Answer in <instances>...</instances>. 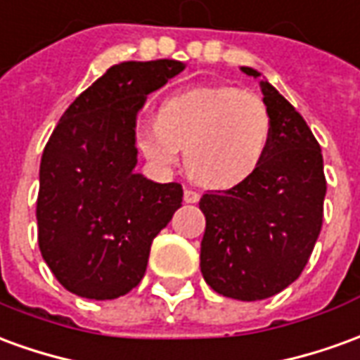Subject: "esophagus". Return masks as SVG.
Masks as SVG:
<instances>
[{"instance_id": "34e87169", "label": "esophagus", "mask_w": 360, "mask_h": 360, "mask_svg": "<svg viewBox=\"0 0 360 360\" xmlns=\"http://www.w3.org/2000/svg\"><path fill=\"white\" fill-rule=\"evenodd\" d=\"M183 198H185V202H198V195L197 191H193V188H185V193H183Z\"/></svg>"}]
</instances>
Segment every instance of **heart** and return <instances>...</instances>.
I'll list each match as a JSON object with an SVG mask.
<instances>
[{"label": "heart", "instance_id": "b5f03b06", "mask_svg": "<svg viewBox=\"0 0 360 360\" xmlns=\"http://www.w3.org/2000/svg\"><path fill=\"white\" fill-rule=\"evenodd\" d=\"M271 115L257 95L233 85H202L172 95L155 122L140 124V152L160 169H173L185 148V167L210 188H232L261 167L271 146Z\"/></svg>", "mask_w": 360, "mask_h": 360}]
</instances>
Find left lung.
Here are the masks:
<instances>
[{"mask_svg": "<svg viewBox=\"0 0 360 360\" xmlns=\"http://www.w3.org/2000/svg\"><path fill=\"white\" fill-rule=\"evenodd\" d=\"M241 72L261 75L248 66ZM259 85L273 128L265 160L238 187L208 191L198 202L206 285L243 302L275 296L300 276L320 236L328 188L310 127L267 79Z\"/></svg>", "mask_w": 360, "mask_h": 360, "instance_id": "8db88e82", "label": "left lung"}]
</instances>
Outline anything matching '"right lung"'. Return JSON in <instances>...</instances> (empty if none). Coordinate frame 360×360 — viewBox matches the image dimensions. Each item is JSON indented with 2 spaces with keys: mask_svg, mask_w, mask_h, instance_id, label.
Here are the masks:
<instances>
[{
  "mask_svg": "<svg viewBox=\"0 0 360 360\" xmlns=\"http://www.w3.org/2000/svg\"><path fill=\"white\" fill-rule=\"evenodd\" d=\"M185 70L177 60L120 62L75 99L40 160L39 248L58 283L112 300L142 281L152 241L183 202L179 183L134 172L136 115Z\"/></svg>",
  "mask_w": 360,
  "mask_h": 360,
  "instance_id": "1",
  "label": "right lung"
}]
</instances>
